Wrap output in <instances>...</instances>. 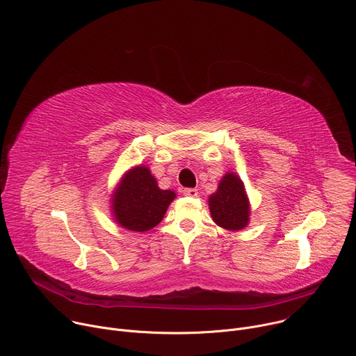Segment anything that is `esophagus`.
Here are the masks:
<instances>
[{
  "mask_svg": "<svg viewBox=\"0 0 356 356\" xmlns=\"http://www.w3.org/2000/svg\"><path fill=\"white\" fill-rule=\"evenodd\" d=\"M184 195L191 196V198H196V196H198V191H196L195 188H186V189H184Z\"/></svg>",
  "mask_w": 356,
  "mask_h": 356,
  "instance_id": "1",
  "label": "esophagus"
}]
</instances>
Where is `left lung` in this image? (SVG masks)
<instances>
[{
	"instance_id": "obj_1",
	"label": "left lung",
	"mask_w": 356,
	"mask_h": 356,
	"mask_svg": "<svg viewBox=\"0 0 356 356\" xmlns=\"http://www.w3.org/2000/svg\"><path fill=\"white\" fill-rule=\"evenodd\" d=\"M209 209L212 219L220 227L239 230L248 225L249 201L238 175L229 172L223 177L218 191L209 198Z\"/></svg>"
}]
</instances>
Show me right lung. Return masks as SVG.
I'll use <instances>...</instances> for the list:
<instances>
[{"instance_id":"right-lung-1","label":"right lung","mask_w":356,"mask_h":356,"mask_svg":"<svg viewBox=\"0 0 356 356\" xmlns=\"http://www.w3.org/2000/svg\"><path fill=\"white\" fill-rule=\"evenodd\" d=\"M174 198L172 191L158 188L147 167H136L124 175L114 193V218L129 230L145 232L163 220Z\"/></svg>"}]
</instances>
